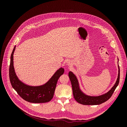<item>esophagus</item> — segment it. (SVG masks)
I'll use <instances>...</instances> for the list:
<instances>
[{
	"mask_svg": "<svg viewBox=\"0 0 127 127\" xmlns=\"http://www.w3.org/2000/svg\"><path fill=\"white\" fill-rule=\"evenodd\" d=\"M67 64H68V65H70V62H68Z\"/></svg>",
	"mask_w": 127,
	"mask_h": 127,
	"instance_id": "34e87169",
	"label": "esophagus"
}]
</instances>
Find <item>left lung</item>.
Masks as SVG:
<instances>
[{"label":"left lung","instance_id":"1","mask_svg":"<svg viewBox=\"0 0 127 127\" xmlns=\"http://www.w3.org/2000/svg\"><path fill=\"white\" fill-rule=\"evenodd\" d=\"M119 67V74L116 83L112 88L105 94L98 96H90L84 94L80 90L78 80L75 75L71 71L69 72V77L71 83L73 95L75 100L83 105H98L106 102L111 97L113 93L118 85L120 80V68Z\"/></svg>","mask_w":127,"mask_h":127}]
</instances>
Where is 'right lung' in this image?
<instances>
[{
    "label": "right lung",
    "instance_id": "add662e5",
    "mask_svg": "<svg viewBox=\"0 0 127 127\" xmlns=\"http://www.w3.org/2000/svg\"><path fill=\"white\" fill-rule=\"evenodd\" d=\"M15 48L16 46L14 47L10 56L9 69V79L11 86L23 99L29 102L41 103L50 101L53 97L58 80L64 73V69L60 68L49 81L43 85L39 86L27 85L19 80L15 74L13 62V55Z\"/></svg>",
    "mask_w": 127,
    "mask_h": 127
}]
</instances>
